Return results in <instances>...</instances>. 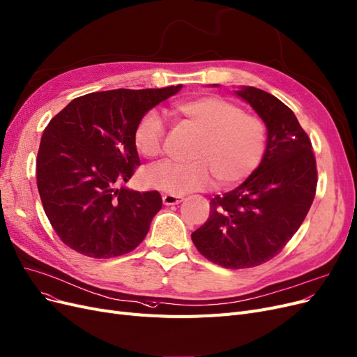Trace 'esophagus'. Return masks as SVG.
<instances>
[{
	"label": "esophagus",
	"mask_w": 357,
	"mask_h": 357,
	"mask_svg": "<svg viewBox=\"0 0 357 357\" xmlns=\"http://www.w3.org/2000/svg\"><path fill=\"white\" fill-rule=\"evenodd\" d=\"M184 198L180 195H173V193H164L162 195V201L165 205H176L180 204Z\"/></svg>",
	"instance_id": "1"
}]
</instances>
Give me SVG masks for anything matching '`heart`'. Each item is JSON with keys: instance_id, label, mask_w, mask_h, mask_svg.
<instances>
[{"instance_id": "1", "label": "heart", "mask_w": 357, "mask_h": 357, "mask_svg": "<svg viewBox=\"0 0 357 357\" xmlns=\"http://www.w3.org/2000/svg\"><path fill=\"white\" fill-rule=\"evenodd\" d=\"M173 112L186 121L199 137L195 140L189 162L165 161L144 169L147 188L183 195L206 188H229L250 177L260 167L267 151L264 122L217 96H201L177 102ZM165 126L155 110L146 112L134 130V144L140 155L156 158L162 152Z\"/></svg>"}]
</instances>
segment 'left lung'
<instances>
[{
    "label": "left lung",
    "instance_id": "8db88e82",
    "mask_svg": "<svg viewBox=\"0 0 357 357\" xmlns=\"http://www.w3.org/2000/svg\"><path fill=\"white\" fill-rule=\"evenodd\" d=\"M235 94L266 124L267 151L236 189L214 196L192 241L221 267L248 268L268 261L296 235L314 199L317 173L312 143L287 105L247 85Z\"/></svg>",
    "mask_w": 357,
    "mask_h": 357
}]
</instances>
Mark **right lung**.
Masks as SVG:
<instances>
[{
	"label": "right lung",
	"mask_w": 357,
	"mask_h": 357,
	"mask_svg": "<svg viewBox=\"0 0 357 357\" xmlns=\"http://www.w3.org/2000/svg\"><path fill=\"white\" fill-rule=\"evenodd\" d=\"M183 85L109 90L73 99L44 130L36 186L65 245L93 258L124 255L142 243L162 208L159 192L118 188L140 165L134 130Z\"/></svg>",
	"instance_id": "right-lung-1"
}]
</instances>
